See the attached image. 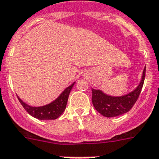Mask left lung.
<instances>
[{
  "instance_id": "1",
  "label": "left lung",
  "mask_w": 159,
  "mask_h": 159,
  "mask_svg": "<svg viewBox=\"0 0 159 159\" xmlns=\"http://www.w3.org/2000/svg\"><path fill=\"white\" fill-rule=\"evenodd\" d=\"M146 76V67L143 70L140 83L137 88L128 94L114 97L106 94L100 89H92V102L98 112L106 118L117 117L130 110L139 98Z\"/></svg>"
}]
</instances>
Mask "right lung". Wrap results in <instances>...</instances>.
<instances>
[{"label":"right lung","mask_w":159,"mask_h":159,"mask_svg":"<svg viewBox=\"0 0 159 159\" xmlns=\"http://www.w3.org/2000/svg\"><path fill=\"white\" fill-rule=\"evenodd\" d=\"M74 84H75V82H74L69 87L66 88L62 93L59 95L57 98L55 99L53 102H52L49 104L45 105V106L34 107V106H29L28 104H26L18 96H17V98H18L19 102L22 105V106L24 107L25 110L34 118H38L39 120L57 119L63 114V112L66 110L69 95H70V91H71Z\"/></svg>","instance_id":"obj_1"}]
</instances>
